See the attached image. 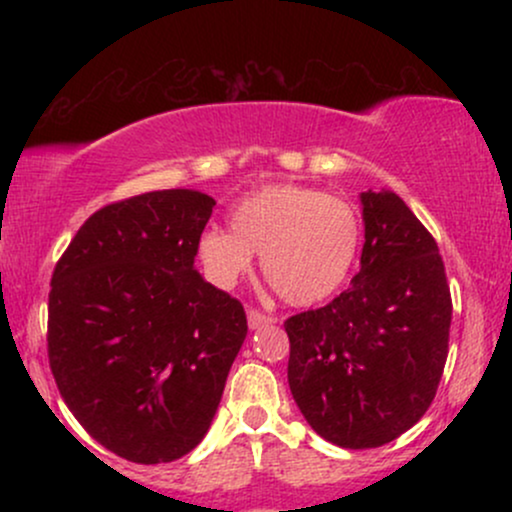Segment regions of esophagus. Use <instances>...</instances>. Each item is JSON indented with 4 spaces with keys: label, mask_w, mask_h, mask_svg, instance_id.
Wrapping results in <instances>:
<instances>
[{
    "label": "esophagus",
    "mask_w": 512,
    "mask_h": 512,
    "mask_svg": "<svg viewBox=\"0 0 512 512\" xmlns=\"http://www.w3.org/2000/svg\"><path fill=\"white\" fill-rule=\"evenodd\" d=\"M272 322H274V317L264 315V313H260V310H255V308H248V325H250V330H262V327L272 325Z\"/></svg>",
    "instance_id": "esophagus-1"
}]
</instances>
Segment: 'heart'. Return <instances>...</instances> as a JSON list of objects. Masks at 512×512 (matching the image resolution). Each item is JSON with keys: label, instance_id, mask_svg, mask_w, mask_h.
Here are the masks:
<instances>
[{"label": "heart", "instance_id": "obj_1", "mask_svg": "<svg viewBox=\"0 0 512 512\" xmlns=\"http://www.w3.org/2000/svg\"><path fill=\"white\" fill-rule=\"evenodd\" d=\"M361 243L356 209L305 185H267L250 192L231 214V231L207 228L197 240L202 272L231 289L260 255L262 274L291 305L330 298L354 267Z\"/></svg>", "mask_w": 512, "mask_h": 512}]
</instances>
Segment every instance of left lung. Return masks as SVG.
<instances>
[{
  "instance_id": "obj_1",
  "label": "left lung",
  "mask_w": 512,
  "mask_h": 512,
  "mask_svg": "<svg viewBox=\"0 0 512 512\" xmlns=\"http://www.w3.org/2000/svg\"><path fill=\"white\" fill-rule=\"evenodd\" d=\"M366 243L351 289L284 322L289 387L317 436L380 448L436 397L452 320L438 245L395 192H361Z\"/></svg>"
}]
</instances>
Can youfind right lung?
Returning a JSON list of instances; mask_svg holds the SVG:
<instances>
[{"label": "right lung", "mask_w": 512, "mask_h": 512, "mask_svg": "<svg viewBox=\"0 0 512 512\" xmlns=\"http://www.w3.org/2000/svg\"><path fill=\"white\" fill-rule=\"evenodd\" d=\"M214 199L158 190L88 216L52 274L48 356L81 426L129 462L180 460L207 436L248 334L197 272Z\"/></svg>", "instance_id": "add662e5"}]
</instances>
